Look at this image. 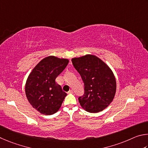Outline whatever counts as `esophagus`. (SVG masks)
I'll list each match as a JSON object with an SVG mask.
<instances>
[{
  "mask_svg": "<svg viewBox=\"0 0 148 148\" xmlns=\"http://www.w3.org/2000/svg\"><path fill=\"white\" fill-rule=\"evenodd\" d=\"M68 94H73V90H69V91L68 92Z\"/></svg>",
  "mask_w": 148,
  "mask_h": 148,
  "instance_id": "1",
  "label": "esophagus"
}]
</instances>
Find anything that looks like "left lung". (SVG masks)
I'll use <instances>...</instances> for the list:
<instances>
[{"instance_id": "1", "label": "left lung", "mask_w": 148, "mask_h": 148, "mask_svg": "<svg viewBox=\"0 0 148 148\" xmlns=\"http://www.w3.org/2000/svg\"><path fill=\"white\" fill-rule=\"evenodd\" d=\"M84 85V94L78 99L81 107L91 113L107 108L114 97L116 82L112 71L98 57L88 55L71 60Z\"/></svg>"}]
</instances>
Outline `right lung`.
<instances>
[{
  "mask_svg": "<svg viewBox=\"0 0 148 148\" xmlns=\"http://www.w3.org/2000/svg\"><path fill=\"white\" fill-rule=\"evenodd\" d=\"M67 59L51 56L36 65L28 76L26 96L30 105L45 115L53 114L60 108L67 94L55 79L68 64Z\"/></svg>",
  "mask_w": 148,
  "mask_h": 148,
  "instance_id": "1",
  "label": "right lung"
}]
</instances>
